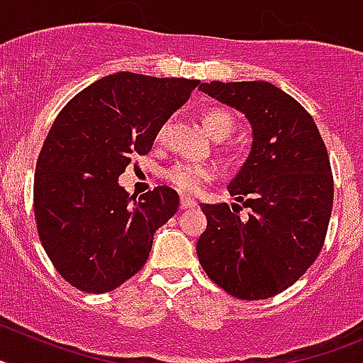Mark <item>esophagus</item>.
<instances>
[{
	"instance_id": "34e87169",
	"label": "esophagus",
	"mask_w": 363,
	"mask_h": 363,
	"mask_svg": "<svg viewBox=\"0 0 363 363\" xmlns=\"http://www.w3.org/2000/svg\"><path fill=\"white\" fill-rule=\"evenodd\" d=\"M192 207H196V201L191 200V198H182V200H179V209L182 211L192 209Z\"/></svg>"
}]
</instances>
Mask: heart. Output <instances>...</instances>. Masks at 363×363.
Instances as JSON below:
<instances>
[{"label":"heart","instance_id":"1","mask_svg":"<svg viewBox=\"0 0 363 363\" xmlns=\"http://www.w3.org/2000/svg\"><path fill=\"white\" fill-rule=\"evenodd\" d=\"M205 130L213 138H223L230 134L234 127V118L223 108H211L205 112L203 116ZM167 133V125L160 127L158 140H163ZM216 176V169L207 163H194V162H176L174 165L169 167L165 171V179L174 189H178L184 194H198L201 189L209 184L211 179Z\"/></svg>","mask_w":363,"mask_h":363}]
</instances>
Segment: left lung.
Wrapping results in <instances>:
<instances>
[{
    "label": "left lung",
    "instance_id": "1",
    "mask_svg": "<svg viewBox=\"0 0 363 363\" xmlns=\"http://www.w3.org/2000/svg\"><path fill=\"white\" fill-rule=\"evenodd\" d=\"M252 127L245 163L229 184L238 203H201L207 229L196 252L207 277L230 296L265 300L318 258L333 211L331 163L313 116L269 82L201 83Z\"/></svg>",
    "mask_w": 363,
    "mask_h": 363
}]
</instances>
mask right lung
Masks as SVG:
<instances>
[{
  "mask_svg": "<svg viewBox=\"0 0 363 363\" xmlns=\"http://www.w3.org/2000/svg\"><path fill=\"white\" fill-rule=\"evenodd\" d=\"M198 85L111 74L57 114L38 156L34 216L45 252L72 287L108 293L145 265L154 233L178 211V192L160 185L136 201L118 178Z\"/></svg>",
  "mask_w": 363,
  "mask_h": 363,
  "instance_id": "right-lung-1",
  "label": "right lung"
}]
</instances>
